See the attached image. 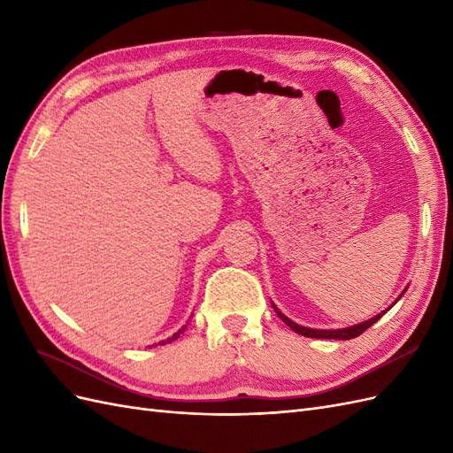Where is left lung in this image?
<instances>
[{
    "mask_svg": "<svg viewBox=\"0 0 453 453\" xmlns=\"http://www.w3.org/2000/svg\"><path fill=\"white\" fill-rule=\"evenodd\" d=\"M406 291V289H404ZM404 295V293H403ZM401 295V296H403ZM399 296V298H401ZM273 306V304H272ZM391 308V306H389ZM389 308L388 310H383L381 313H378V315H374V318H370L368 321H363V323H359V325H353V326H346V328H334V331H325V328H308V326H303V325H298V323H295V321H291L289 318H285V315L273 306V310H276V313L280 315L281 318V321L287 325V326H291L295 333H298V334H303V336H308V338H331V340H351V338H355V336H359L361 333H365L368 326H372L383 313H388L389 311Z\"/></svg>",
    "mask_w": 453,
    "mask_h": 453,
    "instance_id": "8db88e82",
    "label": "left lung"
}]
</instances>
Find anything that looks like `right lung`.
<instances>
[{
    "label": "right lung",
    "instance_id": "right-lung-1",
    "mask_svg": "<svg viewBox=\"0 0 453 453\" xmlns=\"http://www.w3.org/2000/svg\"><path fill=\"white\" fill-rule=\"evenodd\" d=\"M183 331H185V326H183V328H180V331H177V333H175L173 336H170L168 340H162V342H158V344H160V346H162V344H170V342H172V340H175V338H180V334H181Z\"/></svg>",
    "mask_w": 453,
    "mask_h": 453
}]
</instances>
